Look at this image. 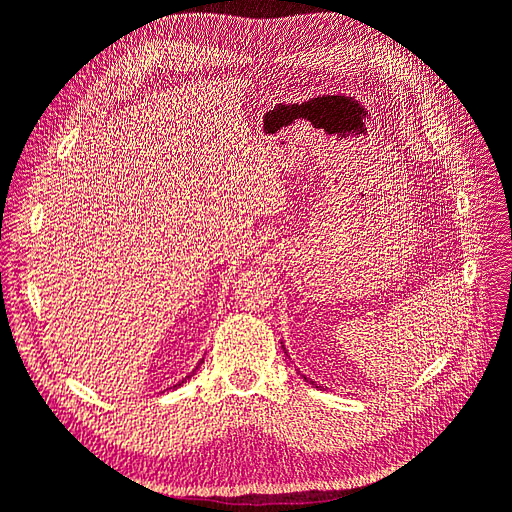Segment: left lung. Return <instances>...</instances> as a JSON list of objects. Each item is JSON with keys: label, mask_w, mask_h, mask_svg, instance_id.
Here are the masks:
<instances>
[{"label": "left lung", "mask_w": 512, "mask_h": 512, "mask_svg": "<svg viewBox=\"0 0 512 512\" xmlns=\"http://www.w3.org/2000/svg\"><path fill=\"white\" fill-rule=\"evenodd\" d=\"M303 378H305V376H303ZM305 382H309V384H312V386H316V384H314L312 380H309V378H305ZM316 389H318V386H316Z\"/></svg>", "instance_id": "8db88e82"}]
</instances>
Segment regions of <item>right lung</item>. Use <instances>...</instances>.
Returning <instances> with one entry per match:
<instances>
[{
  "label": "right lung",
  "mask_w": 512,
  "mask_h": 512,
  "mask_svg": "<svg viewBox=\"0 0 512 512\" xmlns=\"http://www.w3.org/2000/svg\"><path fill=\"white\" fill-rule=\"evenodd\" d=\"M192 374H194V371H192ZM190 378H192V376H188V378H185V380H190ZM185 380H181V382H179V384H175V386H173V389H177V386H181V384H183V382H185Z\"/></svg>",
  "instance_id": "obj_1"
}]
</instances>
